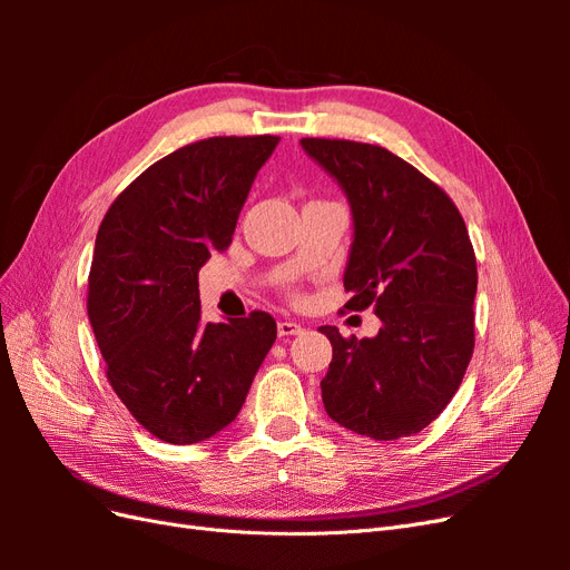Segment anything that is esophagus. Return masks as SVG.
Instances as JSON below:
<instances>
[{
  "mask_svg": "<svg viewBox=\"0 0 570 570\" xmlns=\"http://www.w3.org/2000/svg\"><path fill=\"white\" fill-rule=\"evenodd\" d=\"M302 333V325L295 321H281L278 323V335L281 337H289V335H299Z\"/></svg>",
  "mask_w": 570,
  "mask_h": 570,
  "instance_id": "esophagus-1",
  "label": "esophagus"
}]
</instances>
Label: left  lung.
I'll use <instances>...</instances> for the list:
<instances>
[{
    "label": "left lung",
    "instance_id": "obj_1",
    "mask_svg": "<svg viewBox=\"0 0 570 570\" xmlns=\"http://www.w3.org/2000/svg\"><path fill=\"white\" fill-rule=\"evenodd\" d=\"M302 147L352 204L344 308L373 306L383 321L364 340L318 327L333 344L323 406L335 423L373 440L421 433L452 402L475 347L469 230L450 195L385 147L325 137H304Z\"/></svg>",
    "mask_w": 570,
    "mask_h": 570
}]
</instances>
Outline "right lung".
Here are the masks:
<instances>
[{
  "mask_svg": "<svg viewBox=\"0 0 570 570\" xmlns=\"http://www.w3.org/2000/svg\"><path fill=\"white\" fill-rule=\"evenodd\" d=\"M281 137H206L151 164L101 220L88 316L118 400L170 444L216 435L243 409L278 325L266 312L206 323L197 273L228 249Z\"/></svg>",
  "mask_w": 570,
  "mask_h": 570,
  "instance_id": "right-lung-1",
  "label": "right lung"
}]
</instances>
